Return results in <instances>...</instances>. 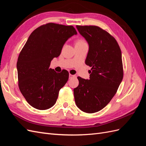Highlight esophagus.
Segmentation results:
<instances>
[{"mask_svg": "<svg viewBox=\"0 0 146 146\" xmlns=\"http://www.w3.org/2000/svg\"><path fill=\"white\" fill-rule=\"evenodd\" d=\"M69 79H71L72 78L74 77L75 76H74V75H72V74H69Z\"/></svg>", "mask_w": 146, "mask_h": 146, "instance_id": "obj_1", "label": "esophagus"}]
</instances>
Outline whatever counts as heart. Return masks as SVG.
Listing matches in <instances>:
<instances>
[{
    "instance_id": "heart-1",
    "label": "heart",
    "mask_w": 146,
    "mask_h": 146,
    "mask_svg": "<svg viewBox=\"0 0 146 146\" xmlns=\"http://www.w3.org/2000/svg\"><path fill=\"white\" fill-rule=\"evenodd\" d=\"M83 42H85V41H83V40H78L77 42H76V44H79V43H83Z\"/></svg>"
}]
</instances>
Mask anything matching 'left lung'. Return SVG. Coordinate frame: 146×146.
Segmentation results:
<instances>
[{
    "label": "left lung",
    "mask_w": 146,
    "mask_h": 146,
    "mask_svg": "<svg viewBox=\"0 0 146 146\" xmlns=\"http://www.w3.org/2000/svg\"><path fill=\"white\" fill-rule=\"evenodd\" d=\"M76 27L89 45L85 63L91 67V71L89 80L77 77L79 85L74 89L75 102L83 112L93 113L107 106L122 80L121 50L116 39L100 27Z\"/></svg>",
    "instance_id": "1"
}]
</instances>
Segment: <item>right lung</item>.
<instances>
[{"mask_svg": "<svg viewBox=\"0 0 146 146\" xmlns=\"http://www.w3.org/2000/svg\"><path fill=\"white\" fill-rule=\"evenodd\" d=\"M77 33L71 25L48 23L31 33L17 62L19 88L33 108L44 110L55 105L59 91L68 82L66 70L56 72L50 68L69 38Z\"/></svg>", "mask_w": 146, "mask_h": 146, "instance_id": "obj_1", "label": "right lung"}]
</instances>
